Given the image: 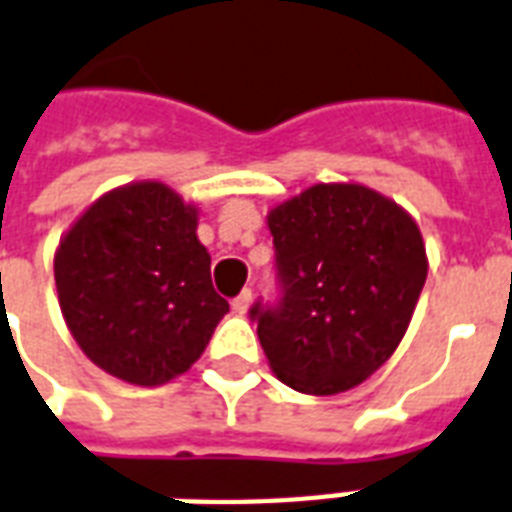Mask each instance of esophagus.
<instances>
[{"mask_svg": "<svg viewBox=\"0 0 512 512\" xmlns=\"http://www.w3.org/2000/svg\"><path fill=\"white\" fill-rule=\"evenodd\" d=\"M249 306H252V290H244L239 298H233V311L236 314H247Z\"/></svg>", "mask_w": 512, "mask_h": 512, "instance_id": "34e87169", "label": "esophagus"}]
</instances>
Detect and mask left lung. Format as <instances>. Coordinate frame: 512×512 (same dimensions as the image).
<instances>
[{
  "mask_svg": "<svg viewBox=\"0 0 512 512\" xmlns=\"http://www.w3.org/2000/svg\"><path fill=\"white\" fill-rule=\"evenodd\" d=\"M282 306L252 308L282 384L303 395L360 386L403 341L427 282L421 230L360 182H319L268 212Z\"/></svg>",
  "mask_w": 512,
  "mask_h": 512,
  "instance_id": "1",
  "label": "left lung"
}]
</instances>
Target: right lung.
Listing matches in <instances>:
<instances>
[{
    "mask_svg": "<svg viewBox=\"0 0 512 512\" xmlns=\"http://www.w3.org/2000/svg\"><path fill=\"white\" fill-rule=\"evenodd\" d=\"M198 206L142 179L99 195L56 247L58 306L83 354L134 386L193 368L228 300L212 287Z\"/></svg>",
    "mask_w": 512,
    "mask_h": 512,
    "instance_id": "add662e5",
    "label": "right lung"
}]
</instances>
